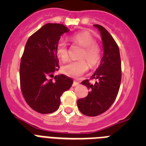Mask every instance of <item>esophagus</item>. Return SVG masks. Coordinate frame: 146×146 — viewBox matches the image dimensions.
Segmentation results:
<instances>
[{
    "mask_svg": "<svg viewBox=\"0 0 146 146\" xmlns=\"http://www.w3.org/2000/svg\"><path fill=\"white\" fill-rule=\"evenodd\" d=\"M78 85H79V82H77V81H74V82H73V84H72V86H73V87H75V86H78Z\"/></svg>",
    "mask_w": 146,
    "mask_h": 146,
    "instance_id": "obj_1",
    "label": "esophagus"
}]
</instances>
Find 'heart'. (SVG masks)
I'll use <instances>...</instances> for the list:
<instances>
[{
    "mask_svg": "<svg viewBox=\"0 0 146 146\" xmlns=\"http://www.w3.org/2000/svg\"><path fill=\"white\" fill-rule=\"evenodd\" d=\"M72 39L83 47L80 55V58L82 59L69 62V64L64 66L62 70L66 75L77 78L88 71L89 67L88 62L91 66H95L99 64L101 59V49L99 44L95 42L94 37L87 31H82L74 34L72 36ZM55 52L58 57L63 61L68 60V47L65 41L61 39L58 42L55 47Z\"/></svg>",
    "mask_w": 146,
    "mask_h": 146,
    "instance_id": "obj_1",
    "label": "heart"
}]
</instances>
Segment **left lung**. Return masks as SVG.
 <instances>
[{
	"instance_id": "left-lung-1",
	"label": "left lung",
	"mask_w": 146,
	"mask_h": 146,
	"mask_svg": "<svg viewBox=\"0 0 146 146\" xmlns=\"http://www.w3.org/2000/svg\"><path fill=\"white\" fill-rule=\"evenodd\" d=\"M94 25L101 33L104 53L100 65L91 77V79L96 80V82L93 85L88 80L81 82L90 91L86 97L77 100V107L82 114L88 116H96L109 109L116 99L121 80L118 44L104 27Z\"/></svg>"
}]
</instances>
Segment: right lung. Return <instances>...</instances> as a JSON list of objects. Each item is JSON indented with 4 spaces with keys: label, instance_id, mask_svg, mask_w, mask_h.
I'll return each mask as SVG.
<instances>
[{
    "label": "right lung",
    "instance_id": "right-lung-1",
    "mask_svg": "<svg viewBox=\"0 0 146 146\" xmlns=\"http://www.w3.org/2000/svg\"><path fill=\"white\" fill-rule=\"evenodd\" d=\"M69 31L62 24L47 23L32 34L25 44L20 61V87L27 104L39 113L56 111L60 96L73 83L64 74H53L59 69L55 47L60 36Z\"/></svg>",
    "mask_w": 146,
    "mask_h": 146
}]
</instances>
